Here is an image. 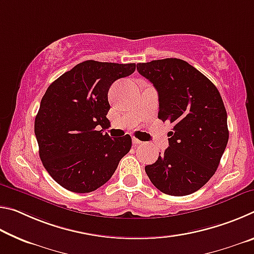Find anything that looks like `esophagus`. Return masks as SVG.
Masks as SVG:
<instances>
[{
  "instance_id": "esophagus-1",
  "label": "esophagus",
  "mask_w": 254,
  "mask_h": 254,
  "mask_svg": "<svg viewBox=\"0 0 254 254\" xmlns=\"http://www.w3.org/2000/svg\"><path fill=\"white\" fill-rule=\"evenodd\" d=\"M132 142H133V144H141V143H142V141H140L139 139H136V137H134V136H133L132 137Z\"/></svg>"
}]
</instances>
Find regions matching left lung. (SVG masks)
Returning a JSON list of instances; mask_svg holds the SVG:
<instances>
[{
  "mask_svg": "<svg viewBox=\"0 0 254 254\" xmlns=\"http://www.w3.org/2000/svg\"><path fill=\"white\" fill-rule=\"evenodd\" d=\"M159 96L158 118L171 124L169 147L145 166L159 190L185 196L200 189L220 165L229 141L224 103L212 81L177 58L137 64Z\"/></svg>",
  "mask_w": 254,
  "mask_h": 254,
  "instance_id": "8db88e82",
  "label": "left lung"
}]
</instances>
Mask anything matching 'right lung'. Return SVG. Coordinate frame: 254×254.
<instances>
[{"instance_id":"add662e5","label":"right lung","mask_w":254,"mask_h":254,"mask_svg":"<svg viewBox=\"0 0 254 254\" xmlns=\"http://www.w3.org/2000/svg\"><path fill=\"white\" fill-rule=\"evenodd\" d=\"M134 70L135 64L86 60L47 88L34 134L42 165L62 187L81 194L96 190L130 151L128 134L111 139L97 130L110 124L107 93L112 84Z\"/></svg>"}]
</instances>
